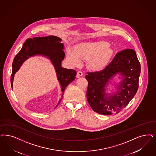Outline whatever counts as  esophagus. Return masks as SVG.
I'll return each mask as SVG.
<instances>
[{"instance_id": "esophagus-1", "label": "esophagus", "mask_w": 156, "mask_h": 156, "mask_svg": "<svg viewBox=\"0 0 156 156\" xmlns=\"http://www.w3.org/2000/svg\"><path fill=\"white\" fill-rule=\"evenodd\" d=\"M82 75H83V73L81 71H79L77 72V75H76L77 77H80V76H82Z\"/></svg>"}]
</instances>
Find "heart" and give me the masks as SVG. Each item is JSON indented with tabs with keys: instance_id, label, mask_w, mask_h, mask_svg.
Returning <instances> with one entry per match:
<instances>
[{
	"instance_id": "1",
	"label": "heart",
	"mask_w": 156,
	"mask_h": 156,
	"mask_svg": "<svg viewBox=\"0 0 156 156\" xmlns=\"http://www.w3.org/2000/svg\"><path fill=\"white\" fill-rule=\"evenodd\" d=\"M113 55V49L105 41L82 42L76 44L74 49L67 51L68 58L73 64L78 66L81 60L87 59V67L95 71L104 69Z\"/></svg>"
}]
</instances>
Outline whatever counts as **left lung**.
<instances>
[{
    "instance_id": "obj_1",
    "label": "left lung",
    "mask_w": 156,
    "mask_h": 156,
    "mask_svg": "<svg viewBox=\"0 0 156 156\" xmlns=\"http://www.w3.org/2000/svg\"><path fill=\"white\" fill-rule=\"evenodd\" d=\"M140 73V62L132 49L120 51L101 71L87 73L85 77L88 81L86 96L93 110L104 115L120 112L138 90ZM117 74L122 78L117 84V90L112 94H107L106 86Z\"/></svg>"
}]
</instances>
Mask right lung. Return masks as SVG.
<instances>
[{"instance_id": "right-lung-1", "label": "right lung", "mask_w": 156, "mask_h": 156, "mask_svg": "<svg viewBox=\"0 0 156 156\" xmlns=\"http://www.w3.org/2000/svg\"><path fill=\"white\" fill-rule=\"evenodd\" d=\"M62 39L54 36H48L43 37L28 38L22 45L21 51L15 56L12 62V70L11 75V86L14 75L23 62L30 57L41 55L49 59L54 66L57 78L61 86L63 94L66 87L75 80L76 72L74 70L67 69L62 67V62L65 58L64 45L61 43ZM59 100L56 107L61 101ZM55 107V108H56Z\"/></svg>"}]
</instances>
